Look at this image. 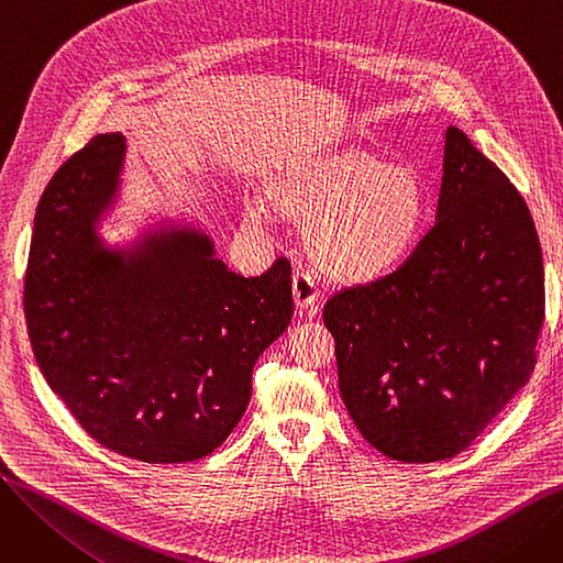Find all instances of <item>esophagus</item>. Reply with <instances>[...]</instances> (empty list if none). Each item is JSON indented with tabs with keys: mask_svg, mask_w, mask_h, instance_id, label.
<instances>
[{
	"mask_svg": "<svg viewBox=\"0 0 563 563\" xmlns=\"http://www.w3.org/2000/svg\"><path fill=\"white\" fill-rule=\"evenodd\" d=\"M291 294H294V303H297L299 310H306L310 314L319 312V291H317V283L310 274L306 272H297L291 278Z\"/></svg>",
	"mask_w": 563,
	"mask_h": 563,
	"instance_id": "esophagus-1",
	"label": "esophagus"
}]
</instances>
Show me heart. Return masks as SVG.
<instances>
[{
  "label": "heart",
  "instance_id": "b5f03b06",
  "mask_svg": "<svg viewBox=\"0 0 563 563\" xmlns=\"http://www.w3.org/2000/svg\"><path fill=\"white\" fill-rule=\"evenodd\" d=\"M276 210L308 228L317 269L346 285L395 276L418 253L429 219L420 175L358 147L289 164L269 189ZM255 223L266 219L251 202Z\"/></svg>",
  "mask_w": 563,
  "mask_h": 563
}]
</instances>
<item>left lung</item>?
Segmentation results:
<instances>
[{"mask_svg":"<svg viewBox=\"0 0 563 563\" xmlns=\"http://www.w3.org/2000/svg\"><path fill=\"white\" fill-rule=\"evenodd\" d=\"M543 317L534 221L459 128L445 132L438 221L418 253L323 308L353 424L404 463L472 445L534 372Z\"/></svg>","mask_w":563,"mask_h":563,"instance_id":"obj_1","label":"left lung"}]
</instances>
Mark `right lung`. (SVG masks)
Segmentation results:
<instances>
[{"mask_svg": "<svg viewBox=\"0 0 563 563\" xmlns=\"http://www.w3.org/2000/svg\"><path fill=\"white\" fill-rule=\"evenodd\" d=\"M125 157L100 134L66 159L36 207L24 317L36 363L81 429L143 463L212 454L242 420L253 365L291 321L278 257L244 278L205 232H147L132 251L98 236Z\"/></svg>", "mask_w": 563, "mask_h": 563, "instance_id": "add662e5", "label": "right lung"}]
</instances>
